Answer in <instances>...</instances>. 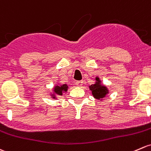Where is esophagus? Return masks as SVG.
<instances>
[{"label":"esophagus","instance_id":"obj_1","mask_svg":"<svg viewBox=\"0 0 151 151\" xmlns=\"http://www.w3.org/2000/svg\"><path fill=\"white\" fill-rule=\"evenodd\" d=\"M77 86H79V87H81L82 85V84H83V81H77Z\"/></svg>","mask_w":151,"mask_h":151}]
</instances>
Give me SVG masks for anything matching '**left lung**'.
<instances>
[{
  "mask_svg": "<svg viewBox=\"0 0 151 151\" xmlns=\"http://www.w3.org/2000/svg\"><path fill=\"white\" fill-rule=\"evenodd\" d=\"M96 84L90 85V89L92 91V94H93L95 98L98 100L102 99L107 95V93H109V90H107L106 87L101 85V81H100L98 77H96Z\"/></svg>",
  "mask_w": 151,
  "mask_h": 151,
  "instance_id": "1",
  "label": "left lung"
}]
</instances>
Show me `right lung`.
<instances>
[{"instance_id":"add662e5","label":"right lung","mask_w":151,"mask_h":151,"mask_svg":"<svg viewBox=\"0 0 151 151\" xmlns=\"http://www.w3.org/2000/svg\"><path fill=\"white\" fill-rule=\"evenodd\" d=\"M68 86L67 85H61V86H55L54 88V93L55 94L59 95V96H61L62 95L63 92H66L67 91ZM55 98V97H53Z\"/></svg>"}]
</instances>
